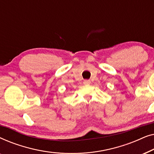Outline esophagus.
Masks as SVG:
<instances>
[{
	"instance_id": "esophagus-1",
	"label": "esophagus",
	"mask_w": 154,
	"mask_h": 154,
	"mask_svg": "<svg viewBox=\"0 0 154 154\" xmlns=\"http://www.w3.org/2000/svg\"><path fill=\"white\" fill-rule=\"evenodd\" d=\"M83 83L85 84V85H90V80H84Z\"/></svg>"
}]
</instances>
